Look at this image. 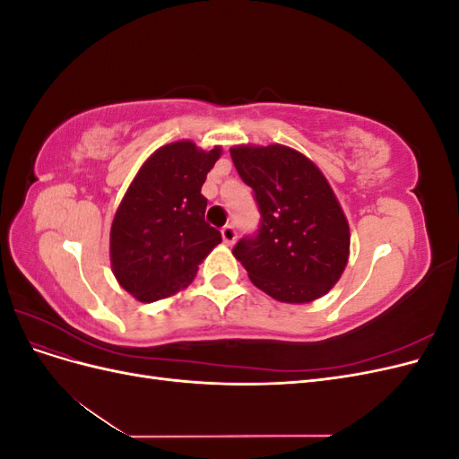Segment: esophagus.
I'll use <instances>...</instances> for the list:
<instances>
[{"label":"esophagus","instance_id":"obj_1","mask_svg":"<svg viewBox=\"0 0 459 459\" xmlns=\"http://www.w3.org/2000/svg\"><path fill=\"white\" fill-rule=\"evenodd\" d=\"M221 239H224L226 245H233L235 239H238V233H235V228L233 226H226L224 230H221Z\"/></svg>","mask_w":459,"mask_h":459}]
</instances>
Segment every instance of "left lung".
I'll return each mask as SVG.
<instances>
[{
	"label": "left lung",
	"instance_id": "8db88e82",
	"mask_svg": "<svg viewBox=\"0 0 459 459\" xmlns=\"http://www.w3.org/2000/svg\"><path fill=\"white\" fill-rule=\"evenodd\" d=\"M230 152L262 216L256 238L241 239L233 256L275 300L307 304L324 297L351 255L349 220L325 176L281 143L235 145Z\"/></svg>",
	"mask_w": 459,
	"mask_h": 459
}]
</instances>
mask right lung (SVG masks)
I'll use <instances>...</instances> for the list:
<instances>
[{
    "mask_svg": "<svg viewBox=\"0 0 459 459\" xmlns=\"http://www.w3.org/2000/svg\"><path fill=\"white\" fill-rule=\"evenodd\" d=\"M221 147L191 140L159 147L142 164L110 226V268L118 285L140 302L169 299L186 289L199 264L221 243L204 221L201 187Z\"/></svg>",
    "mask_w": 459,
    "mask_h": 459,
    "instance_id": "add662e5",
    "label": "right lung"
}]
</instances>
